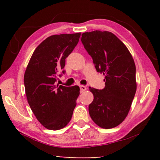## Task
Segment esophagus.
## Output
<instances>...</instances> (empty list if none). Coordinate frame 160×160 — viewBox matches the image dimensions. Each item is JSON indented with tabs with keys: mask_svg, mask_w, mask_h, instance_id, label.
<instances>
[{
	"mask_svg": "<svg viewBox=\"0 0 160 160\" xmlns=\"http://www.w3.org/2000/svg\"><path fill=\"white\" fill-rule=\"evenodd\" d=\"M80 88L81 92H83L84 91L86 90V87L84 86V85H80Z\"/></svg>",
	"mask_w": 160,
	"mask_h": 160,
	"instance_id": "34e87169",
	"label": "esophagus"
}]
</instances>
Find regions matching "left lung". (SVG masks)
Wrapping results in <instances>:
<instances>
[{"instance_id":"1","label":"left lung","mask_w":160,"mask_h":160,"mask_svg":"<svg viewBox=\"0 0 160 160\" xmlns=\"http://www.w3.org/2000/svg\"><path fill=\"white\" fill-rule=\"evenodd\" d=\"M81 42L97 71L105 75L104 89L89 88L94 95L89 113L101 128H114L128 115L136 92L133 58L125 44L110 32H85Z\"/></svg>"}]
</instances>
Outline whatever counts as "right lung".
I'll list each match as a JSON object with an SVG mask.
<instances>
[{
	"mask_svg": "<svg viewBox=\"0 0 160 160\" xmlns=\"http://www.w3.org/2000/svg\"><path fill=\"white\" fill-rule=\"evenodd\" d=\"M81 33L56 34L34 50L24 76L25 93L32 112L46 128L57 131L70 122L80 94L77 85H56L65 73L66 58L76 47Z\"/></svg>",
	"mask_w": 160,
	"mask_h": 160,
	"instance_id": "1",
	"label": "right lung"
}]
</instances>
